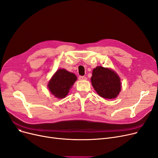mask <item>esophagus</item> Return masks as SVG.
<instances>
[{"instance_id": "esophagus-1", "label": "esophagus", "mask_w": 158, "mask_h": 158, "mask_svg": "<svg viewBox=\"0 0 158 158\" xmlns=\"http://www.w3.org/2000/svg\"><path fill=\"white\" fill-rule=\"evenodd\" d=\"M79 80H81V81H85L87 79V78L85 76H79Z\"/></svg>"}]
</instances>
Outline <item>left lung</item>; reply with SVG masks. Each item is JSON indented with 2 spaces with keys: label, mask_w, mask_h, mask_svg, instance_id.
I'll list each match as a JSON object with an SVG mask.
<instances>
[{
  "label": "left lung",
  "mask_w": 158,
  "mask_h": 158,
  "mask_svg": "<svg viewBox=\"0 0 158 158\" xmlns=\"http://www.w3.org/2000/svg\"><path fill=\"white\" fill-rule=\"evenodd\" d=\"M91 81L97 93L103 98H116L120 92V78L117 73L110 69L97 66L93 70Z\"/></svg>",
  "instance_id": "obj_1"
}]
</instances>
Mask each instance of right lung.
Here are the masks:
<instances>
[{"mask_svg":"<svg viewBox=\"0 0 158 158\" xmlns=\"http://www.w3.org/2000/svg\"><path fill=\"white\" fill-rule=\"evenodd\" d=\"M76 80L77 77L74 73L64 69H59L48 82V87L56 97L64 98Z\"/></svg>","mask_w":158,"mask_h":158,"instance_id":"1","label":"right lung"}]
</instances>
